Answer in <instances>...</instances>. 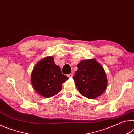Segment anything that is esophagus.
<instances>
[{"label":"esophagus","instance_id":"esophagus-1","mask_svg":"<svg viewBox=\"0 0 134 134\" xmlns=\"http://www.w3.org/2000/svg\"><path fill=\"white\" fill-rule=\"evenodd\" d=\"M67 76H68L69 78H71V77H72V76H73V74H72V73H71V74H68V75Z\"/></svg>","mask_w":134,"mask_h":134}]
</instances>
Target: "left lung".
Masks as SVG:
<instances>
[{
    "instance_id": "left-lung-1",
    "label": "left lung",
    "mask_w": 134,
    "mask_h": 134,
    "mask_svg": "<svg viewBox=\"0 0 134 134\" xmlns=\"http://www.w3.org/2000/svg\"><path fill=\"white\" fill-rule=\"evenodd\" d=\"M77 67L73 78L79 93L90 99L102 95L107 86L106 74L102 66L91 59L81 60Z\"/></svg>"
}]
</instances>
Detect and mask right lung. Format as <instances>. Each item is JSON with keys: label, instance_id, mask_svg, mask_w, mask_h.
I'll return each mask as SVG.
<instances>
[{"label": "right lung", "instance_id": "add662e5", "mask_svg": "<svg viewBox=\"0 0 134 134\" xmlns=\"http://www.w3.org/2000/svg\"><path fill=\"white\" fill-rule=\"evenodd\" d=\"M68 80L61 73L59 66L54 63L52 56H47L37 63L32 70L31 82L37 93L49 98L60 91L62 84Z\"/></svg>", "mask_w": 134, "mask_h": 134}]
</instances>
